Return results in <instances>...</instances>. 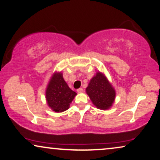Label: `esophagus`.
<instances>
[{
	"mask_svg": "<svg viewBox=\"0 0 160 160\" xmlns=\"http://www.w3.org/2000/svg\"><path fill=\"white\" fill-rule=\"evenodd\" d=\"M77 92L78 93H82V92H83V89L82 88H79V89H77Z\"/></svg>",
	"mask_w": 160,
	"mask_h": 160,
	"instance_id": "34e87169",
	"label": "esophagus"
}]
</instances>
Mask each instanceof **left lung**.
I'll return each instance as SVG.
<instances>
[{"label":"left lung","instance_id":"obj_1","mask_svg":"<svg viewBox=\"0 0 160 160\" xmlns=\"http://www.w3.org/2000/svg\"><path fill=\"white\" fill-rule=\"evenodd\" d=\"M86 92L92 102L99 110H108L112 106L116 92L103 73L97 71L88 84Z\"/></svg>","mask_w":160,"mask_h":160}]
</instances>
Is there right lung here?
<instances>
[{"instance_id": "right-lung-1", "label": "right lung", "mask_w": 160, "mask_h": 160, "mask_svg": "<svg viewBox=\"0 0 160 160\" xmlns=\"http://www.w3.org/2000/svg\"><path fill=\"white\" fill-rule=\"evenodd\" d=\"M65 82L61 71H55L46 88L45 98L49 108L55 112H62L70 108L76 95Z\"/></svg>"}]
</instances>
